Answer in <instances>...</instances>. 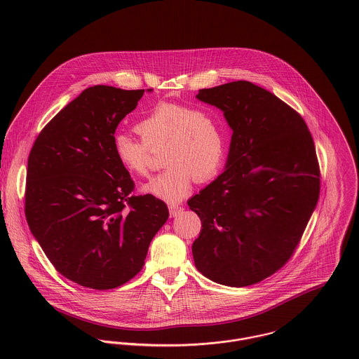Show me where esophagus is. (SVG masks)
<instances>
[{
    "mask_svg": "<svg viewBox=\"0 0 359 359\" xmlns=\"http://www.w3.org/2000/svg\"><path fill=\"white\" fill-rule=\"evenodd\" d=\"M168 210H170L171 217H177L184 211V207L180 205H168Z\"/></svg>",
    "mask_w": 359,
    "mask_h": 359,
    "instance_id": "obj_1",
    "label": "esophagus"
}]
</instances>
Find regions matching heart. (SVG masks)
Returning <instances> with one entry per match:
<instances>
[{"instance_id": "obj_1", "label": "heart", "mask_w": 359, "mask_h": 359, "mask_svg": "<svg viewBox=\"0 0 359 359\" xmlns=\"http://www.w3.org/2000/svg\"><path fill=\"white\" fill-rule=\"evenodd\" d=\"M135 131L141 140L124 134L113 138L114 157L130 175L149 178L154 152L161 149L167 165L145 189L168 203L182 201L194 180H211L226 152L225 124L212 107L157 103L135 124Z\"/></svg>"}]
</instances>
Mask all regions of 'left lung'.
Masks as SVG:
<instances>
[{"label":"left lung","instance_id":"left-lung-1","mask_svg":"<svg viewBox=\"0 0 359 359\" xmlns=\"http://www.w3.org/2000/svg\"><path fill=\"white\" fill-rule=\"evenodd\" d=\"M233 130L225 171L188 201L202 221L195 265L208 279L250 286L293 256L320 191V170L304 118L250 81L201 90Z\"/></svg>","mask_w":359,"mask_h":359}]
</instances>
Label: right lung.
<instances>
[{
  "label": "right lung",
  "instance_id": "right-lung-1",
  "mask_svg": "<svg viewBox=\"0 0 359 359\" xmlns=\"http://www.w3.org/2000/svg\"><path fill=\"white\" fill-rule=\"evenodd\" d=\"M144 93L84 90L41 130L29 154L30 231L55 269L84 287L107 290L133 279L168 218L163 201L133 195L135 184L113 152L118 123Z\"/></svg>",
  "mask_w": 359,
  "mask_h": 359
}]
</instances>
